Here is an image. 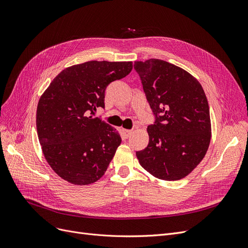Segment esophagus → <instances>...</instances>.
Listing matches in <instances>:
<instances>
[{"label": "esophagus", "instance_id": "1", "mask_svg": "<svg viewBox=\"0 0 248 248\" xmlns=\"http://www.w3.org/2000/svg\"><path fill=\"white\" fill-rule=\"evenodd\" d=\"M131 133H132V130H128V129H122V134H123L124 138H128L129 136L131 135Z\"/></svg>", "mask_w": 248, "mask_h": 248}]
</instances>
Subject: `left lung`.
<instances>
[{
    "mask_svg": "<svg viewBox=\"0 0 248 248\" xmlns=\"http://www.w3.org/2000/svg\"><path fill=\"white\" fill-rule=\"evenodd\" d=\"M134 68L155 117L147 127L149 142L136 151L140 166L164 181H178L202 161L211 140L207 97L201 84L185 69L150 58Z\"/></svg>",
    "mask_w": 248,
    "mask_h": 248,
    "instance_id": "obj_1",
    "label": "left lung"
}]
</instances>
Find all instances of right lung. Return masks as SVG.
Instances as JSON below:
<instances>
[{
    "instance_id": "right-lung-1",
    "label": "right lung",
    "mask_w": 248,
    "mask_h": 248,
    "mask_svg": "<svg viewBox=\"0 0 248 248\" xmlns=\"http://www.w3.org/2000/svg\"><path fill=\"white\" fill-rule=\"evenodd\" d=\"M132 62L92 61L66 67L40 97L36 127L44 157L64 181L78 186L97 182L107 170L121 137L93 118L105 108V90L132 70Z\"/></svg>"
}]
</instances>
